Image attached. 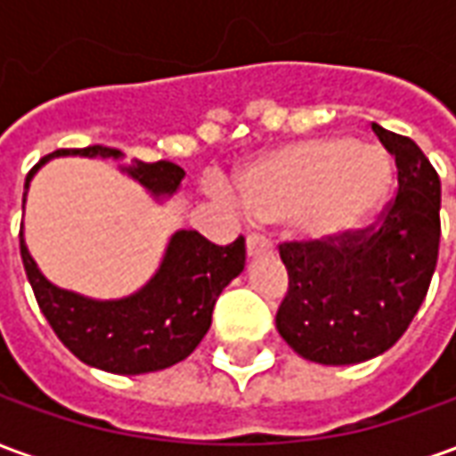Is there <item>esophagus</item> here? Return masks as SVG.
I'll list each match as a JSON object with an SVG mask.
<instances>
[{
  "label": "esophagus",
  "instance_id": "obj_1",
  "mask_svg": "<svg viewBox=\"0 0 456 456\" xmlns=\"http://www.w3.org/2000/svg\"><path fill=\"white\" fill-rule=\"evenodd\" d=\"M247 251L248 256H268L271 251H273V247H271V241H268L264 234H248L247 237Z\"/></svg>",
  "mask_w": 456,
  "mask_h": 456
}]
</instances>
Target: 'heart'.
Instances as JSON below:
<instances>
[{
	"label": "heart",
	"mask_w": 456,
	"mask_h": 456,
	"mask_svg": "<svg viewBox=\"0 0 456 456\" xmlns=\"http://www.w3.org/2000/svg\"><path fill=\"white\" fill-rule=\"evenodd\" d=\"M391 188V163L379 146L325 136L278 149L239 173L232 195L248 217L290 219L313 241L362 229Z\"/></svg>",
	"instance_id": "1"
}]
</instances>
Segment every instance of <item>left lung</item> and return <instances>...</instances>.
I'll use <instances>...</instances> for the list:
<instances>
[{
  "instance_id": "8db88e82",
  "label": "left lung",
  "mask_w": 456,
  "mask_h": 456,
  "mask_svg": "<svg viewBox=\"0 0 456 456\" xmlns=\"http://www.w3.org/2000/svg\"><path fill=\"white\" fill-rule=\"evenodd\" d=\"M395 159L398 192L379 222L330 241H283L281 337L303 359L344 366L398 342L428 296L440 251V175L408 136L371 124Z\"/></svg>"
}]
</instances>
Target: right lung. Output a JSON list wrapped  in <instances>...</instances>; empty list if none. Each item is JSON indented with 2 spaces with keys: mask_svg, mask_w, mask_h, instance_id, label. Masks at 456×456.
<instances>
[{
  "mask_svg": "<svg viewBox=\"0 0 456 456\" xmlns=\"http://www.w3.org/2000/svg\"><path fill=\"white\" fill-rule=\"evenodd\" d=\"M55 156L124 159L119 149L110 146L53 151L28 170L24 202L36 170ZM121 170L139 180L156 198L173 195L185 175V170L170 160H134ZM19 244L36 303L58 339L87 366L124 376L168 369L195 352L212 325L219 293L244 271L247 261L244 237L234 239L227 247H217L200 232L180 229L170 237L156 276L141 290L121 300H93L55 288L38 271L24 244V227L19 232Z\"/></svg>",
  "mask_w": 456,
  "mask_h": 456,
  "instance_id": "1",
  "label": "right lung"
}]
</instances>
